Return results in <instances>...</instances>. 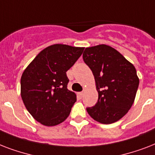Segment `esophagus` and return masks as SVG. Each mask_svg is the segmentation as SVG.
<instances>
[{
  "instance_id": "obj_1",
  "label": "esophagus",
  "mask_w": 155,
  "mask_h": 155,
  "mask_svg": "<svg viewBox=\"0 0 155 155\" xmlns=\"http://www.w3.org/2000/svg\"><path fill=\"white\" fill-rule=\"evenodd\" d=\"M78 94H79V96H80V97H81V98H82L83 96H84V92H79V93H78Z\"/></svg>"
}]
</instances>
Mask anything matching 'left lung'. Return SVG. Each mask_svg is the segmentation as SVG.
Wrapping results in <instances>:
<instances>
[{"label":"left lung","instance_id":"1","mask_svg":"<svg viewBox=\"0 0 155 155\" xmlns=\"http://www.w3.org/2000/svg\"><path fill=\"white\" fill-rule=\"evenodd\" d=\"M83 58L93 73L98 92L97 103L87 112L102 124L117 121L130 110L136 97L139 79L134 66L104 44L87 47Z\"/></svg>","mask_w":155,"mask_h":155}]
</instances>
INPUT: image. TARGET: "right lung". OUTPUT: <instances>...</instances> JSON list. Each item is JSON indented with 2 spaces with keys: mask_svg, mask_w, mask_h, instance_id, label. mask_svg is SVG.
Returning a JSON list of instances; mask_svg holds the SVG:
<instances>
[{
  "mask_svg": "<svg viewBox=\"0 0 155 155\" xmlns=\"http://www.w3.org/2000/svg\"><path fill=\"white\" fill-rule=\"evenodd\" d=\"M84 47L54 44L42 50L23 71L21 96L28 112L46 126L58 125L68 118L76 101L68 89L67 71L77 61Z\"/></svg>",
  "mask_w": 155,
  "mask_h": 155,
  "instance_id": "right-lung-1",
  "label": "right lung"
}]
</instances>
